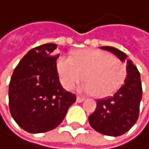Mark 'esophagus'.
<instances>
[{
    "mask_svg": "<svg viewBox=\"0 0 149 149\" xmlns=\"http://www.w3.org/2000/svg\"><path fill=\"white\" fill-rule=\"evenodd\" d=\"M84 101H85L84 98H82V97H79V96L76 97V102H84Z\"/></svg>",
    "mask_w": 149,
    "mask_h": 149,
    "instance_id": "esophagus-1",
    "label": "esophagus"
}]
</instances>
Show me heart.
<instances>
[{"label":"heart","instance_id":"obj_1","mask_svg":"<svg viewBox=\"0 0 149 149\" xmlns=\"http://www.w3.org/2000/svg\"><path fill=\"white\" fill-rule=\"evenodd\" d=\"M56 66L63 88L72 89L84 74L86 82L81 89L97 98L108 97L118 91L127 75L121 61L98 49L76 50L72 58H58Z\"/></svg>","mask_w":149,"mask_h":149}]
</instances>
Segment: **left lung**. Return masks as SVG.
Listing matches in <instances>:
<instances>
[{
	"label": "left lung",
	"mask_w": 149,
	"mask_h": 149,
	"mask_svg": "<svg viewBox=\"0 0 149 149\" xmlns=\"http://www.w3.org/2000/svg\"><path fill=\"white\" fill-rule=\"evenodd\" d=\"M127 61V75L124 84L112 97L99 100L95 111L88 117L91 126L96 132L108 136H119L127 132L138 119L142 100L140 73L127 55L113 47H101Z\"/></svg>",
	"instance_id": "left-lung-1"
}]
</instances>
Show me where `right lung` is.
I'll return each instance as SVG.
<instances>
[{
    "label": "right lung",
    "mask_w": 149,
    "mask_h": 149,
    "mask_svg": "<svg viewBox=\"0 0 149 149\" xmlns=\"http://www.w3.org/2000/svg\"><path fill=\"white\" fill-rule=\"evenodd\" d=\"M56 44L31 49L14 70L9 84V108L19 127L31 133L51 131L64 119L76 100L60 83L53 56Z\"/></svg>",
    "instance_id": "obj_1"
}]
</instances>
